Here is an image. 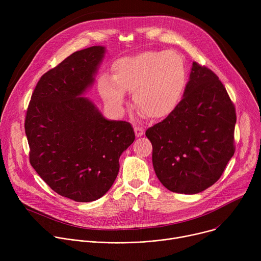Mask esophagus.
<instances>
[{"label":"esophagus","mask_w":261,"mask_h":261,"mask_svg":"<svg viewBox=\"0 0 261 261\" xmlns=\"http://www.w3.org/2000/svg\"><path fill=\"white\" fill-rule=\"evenodd\" d=\"M134 132H135V135L137 137H140L144 134V129L142 127H138V126H135L134 127Z\"/></svg>","instance_id":"obj_1"}]
</instances>
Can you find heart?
<instances>
[{
  "label": "heart",
  "instance_id": "heart-1",
  "mask_svg": "<svg viewBox=\"0 0 261 261\" xmlns=\"http://www.w3.org/2000/svg\"><path fill=\"white\" fill-rule=\"evenodd\" d=\"M113 79L103 75L98 82L104 101L123 108L125 93L133 94L135 107L146 118L168 117L179 103L187 84L184 59L175 51H143L121 58L113 65Z\"/></svg>",
  "mask_w": 261,
  "mask_h": 261
}]
</instances>
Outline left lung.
I'll return each mask as SVG.
<instances>
[{
  "label": "left lung",
  "mask_w": 261,
  "mask_h": 261,
  "mask_svg": "<svg viewBox=\"0 0 261 261\" xmlns=\"http://www.w3.org/2000/svg\"><path fill=\"white\" fill-rule=\"evenodd\" d=\"M236 122L225 87L211 69L193 62L182 99L166 119L145 131L164 187L196 194L214 185L234 154Z\"/></svg>",
  "instance_id": "8db88e82"
}]
</instances>
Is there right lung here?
Wrapping results in <instances>:
<instances>
[{"label":"right lung","mask_w":261,"mask_h":261,"mask_svg":"<svg viewBox=\"0 0 261 261\" xmlns=\"http://www.w3.org/2000/svg\"><path fill=\"white\" fill-rule=\"evenodd\" d=\"M104 53L103 46L75 51L44 73L25 115L31 165L56 193L79 202L94 201L110 189L120 156L135 139L130 123L105 120L81 96Z\"/></svg>","instance_id":"1"}]
</instances>
